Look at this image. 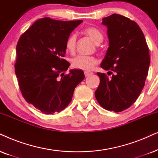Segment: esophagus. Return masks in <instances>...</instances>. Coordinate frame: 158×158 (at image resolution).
<instances>
[{"label": "esophagus", "mask_w": 158, "mask_h": 158, "mask_svg": "<svg viewBox=\"0 0 158 158\" xmlns=\"http://www.w3.org/2000/svg\"><path fill=\"white\" fill-rule=\"evenodd\" d=\"M93 74V73L92 72H89V71H85V77H89V76Z\"/></svg>", "instance_id": "obj_1"}]
</instances>
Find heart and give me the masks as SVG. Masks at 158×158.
Segmentation results:
<instances>
[{"mask_svg":"<svg viewBox=\"0 0 158 158\" xmlns=\"http://www.w3.org/2000/svg\"><path fill=\"white\" fill-rule=\"evenodd\" d=\"M83 32L97 44L103 41V36L102 33L95 27H86L85 29H84ZM76 46H77V35L71 34L66 40L65 48L70 53H73L76 49ZM97 63L98 60L93 56L78 55L71 60V65L73 68L83 71H91L97 64Z\"/></svg>","mask_w":158,"mask_h":158,"instance_id":"b5f03b06","label":"heart"}]
</instances>
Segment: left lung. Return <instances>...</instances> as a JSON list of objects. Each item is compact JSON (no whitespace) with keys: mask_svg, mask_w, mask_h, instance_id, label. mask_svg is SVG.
Wrapping results in <instances>:
<instances>
[{"mask_svg":"<svg viewBox=\"0 0 158 158\" xmlns=\"http://www.w3.org/2000/svg\"><path fill=\"white\" fill-rule=\"evenodd\" d=\"M102 20L109 47L101 67L113 76L97 73L100 85L95 96L103 109L120 112L136 101L143 88L150 64L149 48L134 21L117 14Z\"/></svg>","mask_w":158,"mask_h":158,"instance_id":"obj_1","label":"left lung"}]
</instances>
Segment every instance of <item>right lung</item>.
Here are the masks:
<instances>
[{
    "mask_svg": "<svg viewBox=\"0 0 158 158\" xmlns=\"http://www.w3.org/2000/svg\"><path fill=\"white\" fill-rule=\"evenodd\" d=\"M81 23L41 18L18 41L15 68L19 89L25 101L44 114L65 109L76 87L85 79L81 69L65 74L70 63L63 58L67 39Z\"/></svg>",
    "mask_w": 158,
    "mask_h": 158,
    "instance_id": "add662e5",
    "label": "right lung"
}]
</instances>
